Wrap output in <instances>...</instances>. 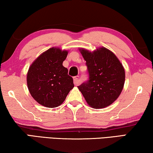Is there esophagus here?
I'll list each match as a JSON object with an SVG mask.
<instances>
[{"instance_id": "1", "label": "esophagus", "mask_w": 153, "mask_h": 153, "mask_svg": "<svg viewBox=\"0 0 153 153\" xmlns=\"http://www.w3.org/2000/svg\"><path fill=\"white\" fill-rule=\"evenodd\" d=\"M79 76H76L74 77V83L75 85H78L79 84Z\"/></svg>"}]
</instances>
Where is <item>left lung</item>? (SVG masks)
<instances>
[{
    "label": "left lung",
    "instance_id": "obj_1",
    "mask_svg": "<svg viewBox=\"0 0 153 153\" xmlns=\"http://www.w3.org/2000/svg\"><path fill=\"white\" fill-rule=\"evenodd\" d=\"M86 61L89 80L78 86L87 104L94 108H104L118 98L123 89L126 72L115 54L101 47L93 51L79 48Z\"/></svg>",
    "mask_w": 153,
    "mask_h": 153
}]
</instances>
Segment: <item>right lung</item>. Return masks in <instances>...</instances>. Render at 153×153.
Listing matches in <instances>:
<instances>
[{
	"instance_id": "obj_1",
	"label": "right lung",
	"mask_w": 153,
	"mask_h": 153,
	"mask_svg": "<svg viewBox=\"0 0 153 153\" xmlns=\"http://www.w3.org/2000/svg\"><path fill=\"white\" fill-rule=\"evenodd\" d=\"M68 50L51 47L41 53L30 66L27 85L34 100L47 108L61 105L73 89V79L62 64Z\"/></svg>"
}]
</instances>
